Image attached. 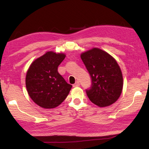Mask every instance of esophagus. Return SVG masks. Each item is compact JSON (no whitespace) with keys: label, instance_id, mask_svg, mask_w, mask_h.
<instances>
[{"label":"esophagus","instance_id":"1","mask_svg":"<svg viewBox=\"0 0 149 149\" xmlns=\"http://www.w3.org/2000/svg\"><path fill=\"white\" fill-rule=\"evenodd\" d=\"M79 86H80V82L79 81H77L74 84H73V87H78Z\"/></svg>","mask_w":149,"mask_h":149}]
</instances>
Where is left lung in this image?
Listing matches in <instances>:
<instances>
[{"label": "left lung", "mask_w": 149, "mask_h": 149, "mask_svg": "<svg viewBox=\"0 0 149 149\" xmlns=\"http://www.w3.org/2000/svg\"><path fill=\"white\" fill-rule=\"evenodd\" d=\"M91 75L92 86L86 94L92 103L99 107L115 103L123 89L122 72L111 55L99 48H92L80 55Z\"/></svg>", "instance_id": "8db88e82"}]
</instances>
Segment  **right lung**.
Masks as SVG:
<instances>
[{
	"label": "right lung",
	"mask_w": 149,
	"mask_h": 149,
	"mask_svg": "<svg viewBox=\"0 0 149 149\" xmlns=\"http://www.w3.org/2000/svg\"><path fill=\"white\" fill-rule=\"evenodd\" d=\"M64 53L47 52L30 65L26 77L29 96L39 106L55 108L69 94L72 85L58 72V67L64 60Z\"/></svg>",
	"instance_id": "1"
}]
</instances>
